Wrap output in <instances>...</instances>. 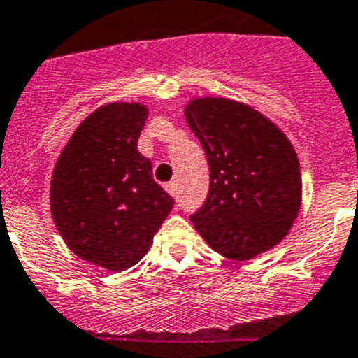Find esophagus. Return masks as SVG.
Here are the masks:
<instances>
[{"label":"esophagus","mask_w":358,"mask_h":358,"mask_svg":"<svg viewBox=\"0 0 358 358\" xmlns=\"http://www.w3.org/2000/svg\"><path fill=\"white\" fill-rule=\"evenodd\" d=\"M165 189H166V193H169L170 196H176L177 195V182H166L165 185Z\"/></svg>","instance_id":"1"}]
</instances>
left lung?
Segmentation results:
<instances>
[{
  "mask_svg": "<svg viewBox=\"0 0 358 358\" xmlns=\"http://www.w3.org/2000/svg\"><path fill=\"white\" fill-rule=\"evenodd\" d=\"M209 163V195L192 222L206 243L248 261L286 238L301 206L298 156L287 136L252 106L196 97L185 108Z\"/></svg>",
  "mask_w": 358,
  "mask_h": 358,
  "instance_id": "1",
  "label": "left lung"
}]
</instances>
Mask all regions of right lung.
I'll use <instances>...</instances> for the list:
<instances>
[{
	"label": "right lung",
	"mask_w": 358,
	"mask_h": 358,
	"mask_svg": "<svg viewBox=\"0 0 358 358\" xmlns=\"http://www.w3.org/2000/svg\"><path fill=\"white\" fill-rule=\"evenodd\" d=\"M142 103H108L76 127L52 170L51 215L65 245L108 271L134 266L152 245L173 199L136 149Z\"/></svg>",
	"instance_id": "obj_1"
}]
</instances>
